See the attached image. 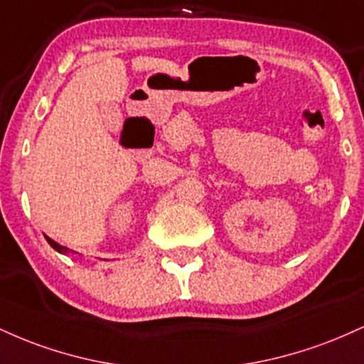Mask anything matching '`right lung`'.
<instances>
[{"label": "right lung", "mask_w": 364, "mask_h": 364, "mask_svg": "<svg viewBox=\"0 0 364 364\" xmlns=\"http://www.w3.org/2000/svg\"><path fill=\"white\" fill-rule=\"evenodd\" d=\"M46 240H48V243H49V245H51V246H53V248H54V250H56V252H58V253H63V255L70 253V250H68V248H66V246H61V245H58V243H56V241H53V240H51V237H48V236H46Z\"/></svg>", "instance_id": "add662e5"}]
</instances>
